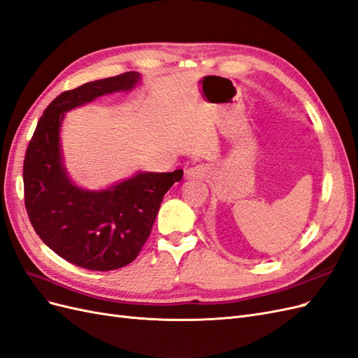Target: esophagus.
I'll use <instances>...</instances> for the list:
<instances>
[{"instance_id":"1","label":"esophagus","mask_w":358,"mask_h":358,"mask_svg":"<svg viewBox=\"0 0 358 358\" xmlns=\"http://www.w3.org/2000/svg\"><path fill=\"white\" fill-rule=\"evenodd\" d=\"M210 173V167L208 164H199L187 169L185 176L187 179H201L206 178Z\"/></svg>"}]
</instances>
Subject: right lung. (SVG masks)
<instances>
[{
    "label": "right lung",
    "mask_w": 358,
    "mask_h": 358,
    "mask_svg": "<svg viewBox=\"0 0 358 358\" xmlns=\"http://www.w3.org/2000/svg\"><path fill=\"white\" fill-rule=\"evenodd\" d=\"M140 82L128 71L88 82L53 100L37 124L24 161L25 206L40 239L69 263L106 272L134 262L155 222L164 194L183 170L137 171L106 189H85L64 166L61 125L67 112Z\"/></svg>",
    "instance_id": "1"
}]
</instances>
